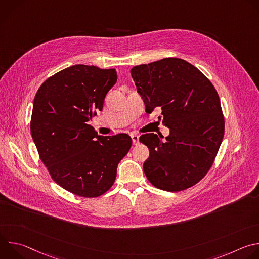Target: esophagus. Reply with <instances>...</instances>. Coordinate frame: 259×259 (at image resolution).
<instances>
[{"mask_svg": "<svg viewBox=\"0 0 259 259\" xmlns=\"http://www.w3.org/2000/svg\"><path fill=\"white\" fill-rule=\"evenodd\" d=\"M131 138H132V142L134 145H137L139 143V135L136 133H131Z\"/></svg>", "mask_w": 259, "mask_h": 259, "instance_id": "esophagus-1", "label": "esophagus"}]
</instances>
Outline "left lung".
Instances as JSON below:
<instances>
[{
    "label": "left lung",
    "mask_w": 259,
    "mask_h": 259,
    "mask_svg": "<svg viewBox=\"0 0 259 259\" xmlns=\"http://www.w3.org/2000/svg\"><path fill=\"white\" fill-rule=\"evenodd\" d=\"M131 76L151 114L162 110L170 134L147 133L139 141L150 150L143 163L154 187L179 192L198 183L213 165L225 134L219 96L203 73L180 58H164L136 65ZM161 118V117H160Z\"/></svg>",
    "instance_id": "1"
}]
</instances>
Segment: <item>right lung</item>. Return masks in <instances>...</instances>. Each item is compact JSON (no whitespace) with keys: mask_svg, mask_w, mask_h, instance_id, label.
Segmentation results:
<instances>
[{"mask_svg":"<svg viewBox=\"0 0 259 259\" xmlns=\"http://www.w3.org/2000/svg\"><path fill=\"white\" fill-rule=\"evenodd\" d=\"M117 79L115 68L76 64L48 78L34 96L30 133L40 159L56 183L80 197L112 188L132 144L128 134L101 136L88 124Z\"/></svg>","mask_w":259,"mask_h":259,"instance_id":"1","label":"right lung"}]
</instances>
